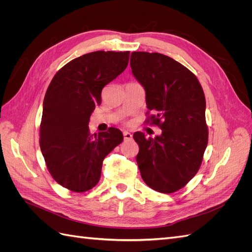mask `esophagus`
I'll return each mask as SVG.
<instances>
[{
    "label": "esophagus",
    "mask_w": 252,
    "mask_h": 252,
    "mask_svg": "<svg viewBox=\"0 0 252 252\" xmlns=\"http://www.w3.org/2000/svg\"><path fill=\"white\" fill-rule=\"evenodd\" d=\"M123 134H124V139H125V141H129V140H131V138H132V134H131L130 132H128V131H124V132H123Z\"/></svg>",
    "instance_id": "obj_1"
}]
</instances>
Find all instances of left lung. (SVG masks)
I'll return each mask as SVG.
<instances>
[{
  "label": "left lung",
  "mask_w": 252,
  "mask_h": 252,
  "mask_svg": "<svg viewBox=\"0 0 252 252\" xmlns=\"http://www.w3.org/2000/svg\"><path fill=\"white\" fill-rule=\"evenodd\" d=\"M130 67L146 93L148 110L156 113L147 122L162 129L155 139L133 133L140 147L136 163L150 188L172 193L196 174L207 147L204 91L191 71L162 53L134 51Z\"/></svg>",
  "instance_id": "obj_1"
}]
</instances>
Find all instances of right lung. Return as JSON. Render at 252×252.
<instances>
[{
  "mask_svg": "<svg viewBox=\"0 0 252 252\" xmlns=\"http://www.w3.org/2000/svg\"><path fill=\"white\" fill-rule=\"evenodd\" d=\"M129 51H94L70 61L56 73L43 102L40 147L57 183L74 192L94 187L105 157L123 142V133L91 134L89 119L102 102V89L123 72Z\"/></svg>",
  "mask_w": 252,
  "mask_h": 252,
  "instance_id": "1",
  "label": "right lung"
}]
</instances>
